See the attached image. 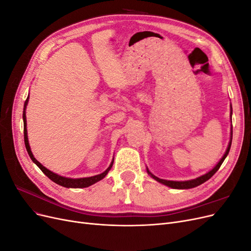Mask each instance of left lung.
I'll return each mask as SVG.
<instances>
[{
  "mask_svg": "<svg viewBox=\"0 0 251 251\" xmlns=\"http://www.w3.org/2000/svg\"><path fill=\"white\" fill-rule=\"evenodd\" d=\"M231 114H232V113H231ZM231 140H232V131H231V138H230V142H229V144H228V148H227V150H226V151H225V154H224V156L222 157L221 160L219 161V163H218V164L215 166V168L212 169L210 172H208L207 174H205V175H203V176H201V177H199V178H197V179L188 180V181H169V180H163V179L157 178L156 176H154L153 174L150 173L149 170H148V173H149V175H151V176L153 177L155 180H157L158 182H160V183L168 185V186H170V187H172V188L187 189V188L196 187V186H198V185L204 183V182L207 181L208 179H210V178H211L212 176H214V175L217 173V171L220 169V166L222 165L223 161L225 160L226 156L228 155V153H229V150H230V147H231Z\"/></svg>",
  "mask_w": 251,
  "mask_h": 251,
  "instance_id": "left-lung-1",
  "label": "left lung"
}]
</instances>
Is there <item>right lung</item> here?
<instances>
[{
    "label": "right lung",
    "mask_w": 251,
    "mask_h": 251,
    "mask_svg": "<svg viewBox=\"0 0 251 251\" xmlns=\"http://www.w3.org/2000/svg\"><path fill=\"white\" fill-rule=\"evenodd\" d=\"M28 103V97L27 100L24 103V111H23V119H24V141H25V146H26V150L28 151V154L30 156V158H31V160L39 166V168L41 169V171L46 175V176L52 180L53 182H55L56 184L60 185V186H64V187H71V188H82V187H88L90 185H92L94 183H96L97 181L101 180L102 178L105 177V175H107L109 173V171L111 170L112 165H113V162H114V159L113 161L111 162L109 168L105 170L103 173L100 174V175H96V176H93V177H88V178H79V179H71V178H66V177H62V176H58V175L52 173L51 171L47 170L45 166H43L39 161L36 160V159L33 157L32 153H31V150H30V147H29V142H28V137H27V128H26V113H25V110H26V105Z\"/></svg>",
    "instance_id": "1"
}]
</instances>
